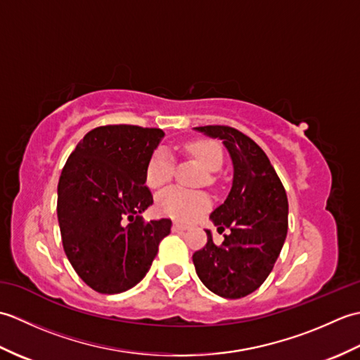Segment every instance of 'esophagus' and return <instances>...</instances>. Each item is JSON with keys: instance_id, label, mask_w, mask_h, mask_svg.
Segmentation results:
<instances>
[{"instance_id": "34e87169", "label": "esophagus", "mask_w": 360, "mask_h": 360, "mask_svg": "<svg viewBox=\"0 0 360 360\" xmlns=\"http://www.w3.org/2000/svg\"><path fill=\"white\" fill-rule=\"evenodd\" d=\"M187 229H190V226L182 224V223H179V221H174V223H173V231H176V232L187 231Z\"/></svg>"}]
</instances>
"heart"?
<instances>
[{"label":"heart","instance_id":"1","mask_svg":"<svg viewBox=\"0 0 360 360\" xmlns=\"http://www.w3.org/2000/svg\"><path fill=\"white\" fill-rule=\"evenodd\" d=\"M187 153L195 158L207 172H217L223 165V151L215 142L195 141L187 145ZM173 159L165 148H158L153 153L145 181L151 188L165 186L172 179ZM156 207L165 217L181 221H193L210 207V198L200 190H182L178 187L165 188L156 198Z\"/></svg>","mask_w":360,"mask_h":360}]
</instances>
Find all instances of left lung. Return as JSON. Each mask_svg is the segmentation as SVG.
<instances>
[{
  "label": "left lung",
  "mask_w": 360,
  "mask_h": 360,
  "mask_svg": "<svg viewBox=\"0 0 360 360\" xmlns=\"http://www.w3.org/2000/svg\"><path fill=\"white\" fill-rule=\"evenodd\" d=\"M223 142L233 165L232 188L210 213L218 232L231 229L221 246L207 244L193 254L204 286L219 297L241 298L263 285L288 233V198L271 160L238 129L224 125L193 128Z\"/></svg>",
  "instance_id": "obj_1"
}]
</instances>
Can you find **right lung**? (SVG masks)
<instances>
[{
	"instance_id": "right-lung-1",
	"label": "right lung",
	"mask_w": 360,
	"mask_h": 360,
	"mask_svg": "<svg viewBox=\"0 0 360 360\" xmlns=\"http://www.w3.org/2000/svg\"><path fill=\"white\" fill-rule=\"evenodd\" d=\"M165 133L159 128H94L71 153L57 188V217L74 271L101 294L139 283L170 233L167 218L145 223L153 204L145 170Z\"/></svg>"
}]
</instances>
